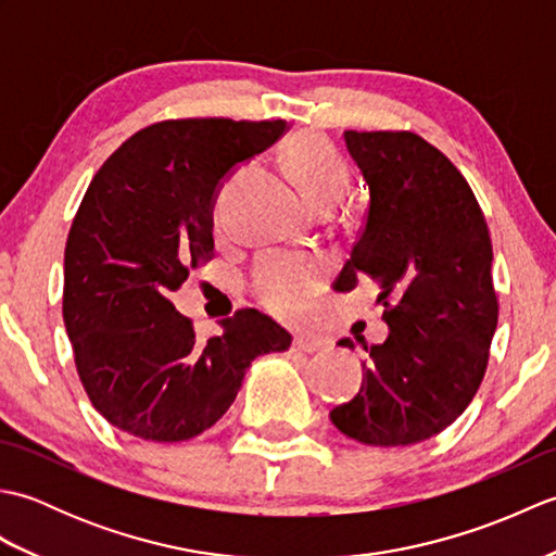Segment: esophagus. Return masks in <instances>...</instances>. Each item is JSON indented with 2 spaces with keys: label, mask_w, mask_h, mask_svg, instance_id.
Listing matches in <instances>:
<instances>
[{
  "label": "esophagus",
  "mask_w": 556,
  "mask_h": 556,
  "mask_svg": "<svg viewBox=\"0 0 556 556\" xmlns=\"http://www.w3.org/2000/svg\"><path fill=\"white\" fill-rule=\"evenodd\" d=\"M323 349V341L320 339H313V337H296L293 339V351H301V353H315Z\"/></svg>",
  "instance_id": "esophagus-1"
}]
</instances>
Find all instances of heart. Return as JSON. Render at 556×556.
<instances>
[{
	"instance_id": "obj_1",
	"label": "heart",
	"mask_w": 556,
	"mask_h": 556,
	"mask_svg": "<svg viewBox=\"0 0 556 556\" xmlns=\"http://www.w3.org/2000/svg\"><path fill=\"white\" fill-rule=\"evenodd\" d=\"M287 167L301 193L315 207H334L346 193L349 172L339 152L317 134L293 136L285 150ZM327 267L317 257L271 255L257 265L253 291L269 313L296 320L325 287Z\"/></svg>"
}]
</instances>
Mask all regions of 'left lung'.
Returning <instances> with one entry per match:
<instances>
[{
    "label": "left lung",
    "instance_id": "left-lung-1",
    "mask_svg": "<svg viewBox=\"0 0 556 556\" xmlns=\"http://www.w3.org/2000/svg\"><path fill=\"white\" fill-rule=\"evenodd\" d=\"M344 140L370 205L337 291L377 281L389 334L363 346L365 382L329 418L356 442L406 446L448 428L485 375L500 315L492 241L470 186L428 140L410 131H344Z\"/></svg>",
    "mask_w": 556,
    "mask_h": 556
}]
</instances>
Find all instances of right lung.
<instances>
[{
	"instance_id": "add662e5",
	"label": "right lung",
	"mask_w": 556,
	"mask_h": 556,
	"mask_svg": "<svg viewBox=\"0 0 556 556\" xmlns=\"http://www.w3.org/2000/svg\"><path fill=\"white\" fill-rule=\"evenodd\" d=\"M285 131V119L160 122L90 181L64 251V325L80 382L114 428L191 440L229 410L257 356L291 346L287 329L253 308L198 341L169 301L215 248L222 181Z\"/></svg>"
}]
</instances>
